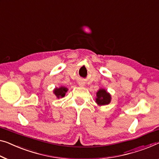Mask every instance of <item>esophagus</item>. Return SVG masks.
<instances>
[{
  "label": "esophagus",
  "mask_w": 159,
  "mask_h": 159,
  "mask_svg": "<svg viewBox=\"0 0 159 159\" xmlns=\"http://www.w3.org/2000/svg\"><path fill=\"white\" fill-rule=\"evenodd\" d=\"M79 86H80V87L84 86V82H83V81H79Z\"/></svg>",
  "instance_id": "esophagus-1"
}]
</instances>
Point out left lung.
I'll return each mask as SVG.
<instances>
[{
  "instance_id": "8db88e82",
  "label": "left lung",
  "mask_w": 159,
  "mask_h": 159,
  "mask_svg": "<svg viewBox=\"0 0 159 159\" xmlns=\"http://www.w3.org/2000/svg\"><path fill=\"white\" fill-rule=\"evenodd\" d=\"M111 101V96L104 89H100L96 93V103L99 106H106L109 104Z\"/></svg>"
}]
</instances>
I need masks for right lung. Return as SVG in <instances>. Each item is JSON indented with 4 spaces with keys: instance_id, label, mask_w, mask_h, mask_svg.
I'll return each instance as SVG.
<instances>
[{
    "instance_id": "1",
    "label": "right lung",
    "mask_w": 159,
    "mask_h": 159,
    "mask_svg": "<svg viewBox=\"0 0 159 159\" xmlns=\"http://www.w3.org/2000/svg\"><path fill=\"white\" fill-rule=\"evenodd\" d=\"M68 89L65 86H60L58 88H55L53 90V93L58 98H63L65 96L66 92L68 91Z\"/></svg>"
}]
</instances>
